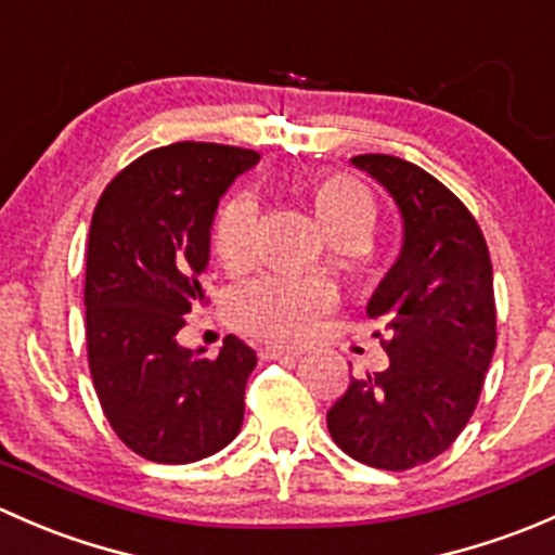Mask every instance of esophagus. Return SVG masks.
I'll return each instance as SVG.
<instances>
[{"label": "esophagus", "instance_id": "34e87169", "mask_svg": "<svg viewBox=\"0 0 555 555\" xmlns=\"http://www.w3.org/2000/svg\"><path fill=\"white\" fill-rule=\"evenodd\" d=\"M300 351L298 349H289V346H276V344H268L266 349H260V360H295Z\"/></svg>", "mask_w": 555, "mask_h": 555}]
</instances>
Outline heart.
I'll return each mask as SVG.
<instances>
[{
    "instance_id": "obj_1",
    "label": "heart",
    "mask_w": 555,
    "mask_h": 555,
    "mask_svg": "<svg viewBox=\"0 0 555 555\" xmlns=\"http://www.w3.org/2000/svg\"><path fill=\"white\" fill-rule=\"evenodd\" d=\"M311 206L330 238L371 242L378 225V206L371 190L346 173H330L311 184ZM257 209L249 195L228 201L211 225V246L228 268H242L255 251ZM330 293L317 282L289 276H262L238 284L228 295L233 324L257 338L300 344L317 330Z\"/></svg>"
}]
</instances>
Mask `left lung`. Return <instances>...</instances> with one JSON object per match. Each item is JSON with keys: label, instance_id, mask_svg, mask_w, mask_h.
<instances>
[{"label": "left lung", "instance_id": "obj_1", "mask_svg": "<svg viewBox=\"0 0 555 555\" xmlns=\"http://www.w3.org/2000/svg\"><path fill=\"white\" fill-rule=\"evenodd\" d=\"M351 164L395 198L402 249L367 304L389 365L351 378L327 429L357 462L400 473L440 456L478 405L496 346L494 276L478 222L433 173L395 155Z\"/></svg>", "mask_w": 555, "mask_h": 555}]
</instances>
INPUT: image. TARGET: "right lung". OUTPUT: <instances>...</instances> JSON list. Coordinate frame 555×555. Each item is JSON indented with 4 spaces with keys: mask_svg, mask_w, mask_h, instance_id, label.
I'll use <instances>...</instances> for the list:
<instances>
[{
    "mask_svg": "<svg viewBox=\"0 0 555 555\" xmlns=\"http://www.w3.org/2000/svg\"><path fill=\"white\" fill-rule=\"evenodd\" d=\"M255 150L177 142L126 166L93 209L86 262L88 365L106 422L139 456L188 464L222 451L244 422L257 354L228 335L220 354L177 344L206 304L217 204Z\"/></svg>",
    "mask_w": 555,
    "mask_h": 555,
    "instance_id": "obj_1",
    "label": "right lung"
}]
</instances>
